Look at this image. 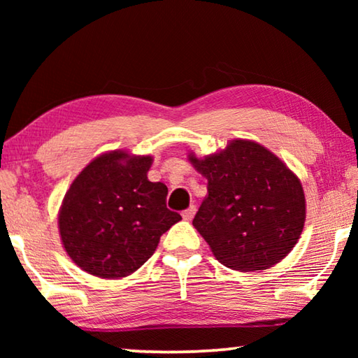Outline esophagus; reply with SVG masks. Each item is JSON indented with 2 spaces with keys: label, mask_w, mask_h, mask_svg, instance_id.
<instances>
[{
  "label": "esophagus",
  "mask_w": 358,
  "mask_h": 358,
  "mask_svg": "<svg viewBox=\"0 0 358 358\" xmlns=\"http://www.w3.org/2000/svg\"><path fill=\"white\" fill-rule=\"evenodd\" d=\"M196 205H191L189 208H186L183 213H181V216H183V220H186V221H191L192 217H194V215H196Z\"/></svg>",
  "instance_id": "34e87169"
}]
</instances>
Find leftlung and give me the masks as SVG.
<instances>
[{
    "mask_svg": "<svg viewBox=\"0 0 358 358\" xmlns=\"http://www.w3.org/2000/svg\"><path fill=\"white\" fill-rule=\"evenodd\" d=\"M192 166L208 180V196L192 226L222 265L265 270L292 251L306 217L300 180L262 145L232 141Z\"/></svg>",
    "mask_w": 358,
    "mask_h": 358,
    "instance_id": "left-lung-1",
    "label": "left lung"
}]
</instances>
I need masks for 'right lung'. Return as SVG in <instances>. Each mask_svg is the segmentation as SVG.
Segmentation results:
<instances>
[{
	"label": "right lung",
	"instance_id": "obj_1",
	"mask_svg": "<svg viewBox=\"0 0 358 358\" xmlns=\"http://www.w3.org/2000/svg\"><path fill=\"white\" fill-rule=\"evenodd\" d=\"M151 161L110 151L90 162L66 192L59 235L69 257L90 275L112 280L134 273L181 220L167 208V186L148 180Z\"/></svg>",
	"mask_w": 358,
	"mask_h": 358
}]
</instances>
